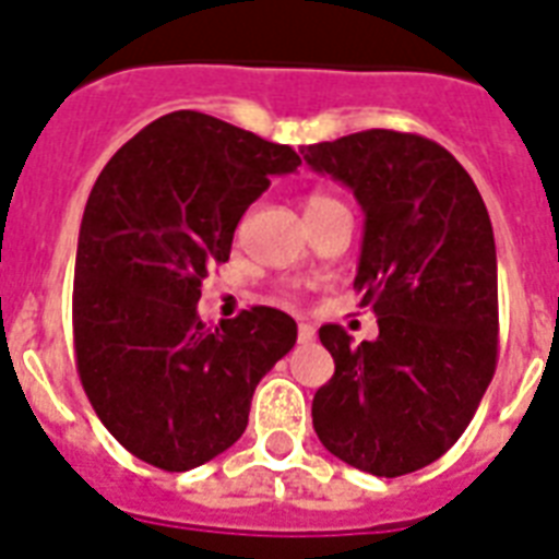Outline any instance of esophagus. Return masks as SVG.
I'll return each instance as SVG.
<instances>
[{"instance_id":"1","label":"esophagus","mask_w":559,"mask_h":559,"mask_svg":"<svg viewBox=\"0 0 559 559\" xmlns=\"http://www.w3.org/2000/svg\"><path fill=\"white\" fill-rule=\"evenodd\" d=\"M313 340H317V328L308 325V322H301V325H298V343H305V346H308V343H313Z\"/></svg>"}]
</instances>
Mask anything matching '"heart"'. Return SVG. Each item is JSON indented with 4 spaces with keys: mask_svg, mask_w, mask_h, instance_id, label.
I'll return each mask as SVG.
<instances>
[{
    "mask_svg": "<svg viewBox=\"0 0 559 559\" xmlns=\"http://www.w3.org/2000/svg\"><path fill=\"white\" fill-rule=\"evenodd\" d=\"M328 204H336L334 199H331V195H325V193L308 195V199H305V216H310V213L322 211V207H328Z\"/></svg>",
    "mask_w": 559,
    "mask_h": 559,
    "instance_id": "obj_1",
    "label": "heart"
}]
</instances>
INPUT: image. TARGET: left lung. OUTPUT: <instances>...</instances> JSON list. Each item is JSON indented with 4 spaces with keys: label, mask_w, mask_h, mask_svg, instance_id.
<instances>
[{
    "label": "left lung",
    "mask_w": 559,
    "mask_h": 559,
    "mask_svg": "<svg viewBox=\"0 0 559 559\" xmlns=\"http://www.w3.org/2000/svg\"><path fill=\"white\" fill-rule=\"evenodd\" d=\"M301 155L364 207L355 289L378 317L360 346L340 325L319 328L334 378L313 395V431L348 466L399 478L460 440L496 374L487 204L454 155L419 134L372 128Z\"/></svg>",
    "instance_id": "obj_1"
}]
</instances>
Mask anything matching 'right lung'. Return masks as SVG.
<instances>
[{
    "instance_id": "obj_1",
    "label": "right lung",
    "mask_w": 559,
    "mask_h": 559,
    "mask_svg": "<svg viewBox=\"0 0 559 559\" xmlns=\"http://www.w3.org/2000/svg\"><path fill=\"white\" fill-rule=\"evenodd\" d=\"M301 157L199 110L148 122L110 157L81 216L72 334L84 393L134 457L187 472L249 425L261 378L296 346L293 317L199 319L202 281L272 176Z\"/></svg>"
}]
</instances>
